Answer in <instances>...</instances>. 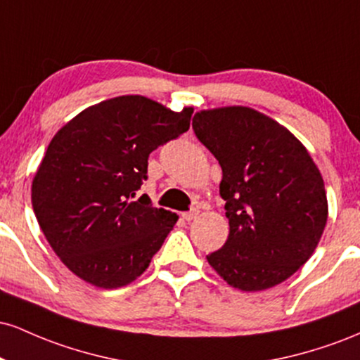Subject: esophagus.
Instances as JSON below:
<instances>
[{"label":"esophagus","mask_w":360,"mask_h":360,"mask_svg":"<svg viewBox=\"0 0 360 360\" xmlns=\"http://www.w3.org/2000/svg\"><path fill=\"white\" fill-rule=\"evenodd\" d=\"M198 214H200V210L193 208V210H189V212H184L183 214H181V217H183L186 221H191V220H194V218L198 217Z\"/></svg>","instance_id":"obj_1"}]
</instances>
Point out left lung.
<instances>
[{
	"instance_id": "1",
	"label": "left lung",
	"mask_w": 360,
	"mask_h": 360,
	"mask_svg": "<svg viewBox=\"0 0 360 360\" xmlns=\"http://www.w3.org/2000/svg\"><path fill=\"white\" fill-rule=\"evenodd\" d=\"M200 142L220 164V196L230 233L206 255L230 286L262 291L286 281L311 257L328 205L320 171L291 131L245 108L200 111Z\"/></svg>"
}]
</instances>
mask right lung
Returning a JSON list of instances; mask_svg holds the SVG:
<instances>
[{"instance_id":"obj_1","label":"right lung","mask_w":360,"mask_h":360,"mask_svg":"<svg viewBox=\"0 0 360 360\" xmlns=\"http://www.w3.org/2000/svg\"><path fill=\"white\" fill-rule=\"evenodd\" d=\"M181 113L143 96H118L81 111L53 135L32 184L40 229L62 262L86 283H131L162 247L177 214L147 194L148 155L189 130Z\"/></svg>"}]
</instances>
